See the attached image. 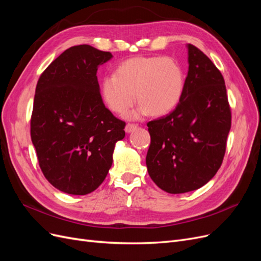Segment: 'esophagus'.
I'll list each match as a JSON object with an SVG mask.
<instances>
[{"instance_id":"esophagus-1","label":"esophagus","mask_w":261,"mask_h":261,"mask_svg":"<svg viewBox=\"0 0 261 261\" xmlns=\"http://www.w3.org/2000/svg\"><path fill=\"white\" fill-rule=\"evenodd\" d=\"M138 127L137 125H135V124H127L125 126V132L127 133V134H129V133H133L134 130H135L136 128Z\"/></svg>"}]
</instances>
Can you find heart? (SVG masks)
Segmentation results:
<instances>
[{"label": "heart", "instance_id": "heart-1", "mask_svg": "<svg viewBox=\"0 0 261 261\" xmlns=\"http://www.w3.org/2000/svg\"><path fill=\"white\" fill-rule=\"evenodd\" d=\"M185 74L172 58L137 57L123 62L114 75L101 82V97L112 112L123 115L135 103L138 108L127 115L140 118L149 113L162 116L172 112L183 97ZM137 94H135V92Z\"/></svg>", "mask_w": 261, "mask_h": 261}]
</instances>
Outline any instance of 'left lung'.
Masks as SVG:
<instances>
[{
	"label": "left lung",
	"mask_w": 261,
	"mask_h": 261,
	"mask_svg": "<svg viewBox=\"0 0 261 261\" xmlns=\"http://www.w3.org/2000/svg\"><path fill=\"white\" fill-rule=\"evenodd\" d=\"M188 72L179 103L147 124L151 143L148 173L170 194L196 191L216 175L231 129V110L222 74L211 60L187 44Z\"/></svg>",
	"instance_id": "8db88e82"
}]
</instances>
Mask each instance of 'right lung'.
Masks as SVG:
<instances>
[{
	"mask_svg": "<svg viewBox=\"0 0 261 261\" xmlns=\"http://www.w3.org/2000/svg\"><path fill=\"white\" fill-rule=\"evenodd\" d=\"M113 58L88 44L55 59L36 87L31 140L45 178L59 191L87 195L102 184L125 123L106 108L97 70Z\"/></svg>",
	"mask_w": 261,
	"mask_h": 261,
	"instance_id": "obj_1",
	"label": "right lung"
}]
</instances>
